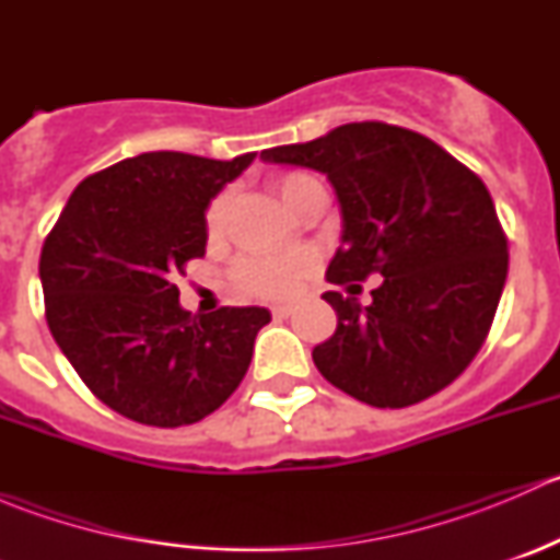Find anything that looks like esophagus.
<instances>
[{"instance_id": "1", "label": "esophagus", "mask_w": 560, "mask_h": 560, "mask_svg": "<svg viewBox=\"0 0 560 560\" xmlns=\"http://www.w3.org/2000/svg\"><path fill=\"white\" fill-rule=\"evenodd\" d=\"M290 314H292V306H276L273 308L276 319H284V316H290Z\"/></svg>"}]
</instances>
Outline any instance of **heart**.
Instances as JSON below:
<instances>
[{"label":"heart","instance_id":"b5f03b06","mask_svg":"<svg viewBox=\"0 0 560 560\" xmlns=\"http://www.w3.org/2000/svg\"><path fill=\"white\" fill-rule=\"evenodd\" d=\"M273 189L290 211H298L306 202V197L322 186L306 173H284L273 180ZM224 217H228V197L219 195L213 197L206 211L208 233H219ZM312 265L314 257L306 248H295V252L287 254H252L235 265V281L248 295L265 298V301H284V298L295 295Z\"/></svg>","mask_w":560,"mask_h":560}]
</instances>
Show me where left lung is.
Here are the masks:
<instances>
[{"instance_id": "obj_1", "label": "left lung", "mask_w": 560, "mask_h": 560, "mask_svg": "<svg viewBox=\"0 0 560 560\" xmlns=\"http://www.w3.org/2000/svg\"><path fill=\"white\" fill-rule=\"evenodd\" d=\"M262 160L314 167L341 202L343 235L330 284L359 291L386 279L375 303L325 292L338 327L312 358L332 387L376 409H404L453 385L488 338L510 252L493 197L477 173L431 138L385 121H354Z\"/></svg>"}]
</instances>
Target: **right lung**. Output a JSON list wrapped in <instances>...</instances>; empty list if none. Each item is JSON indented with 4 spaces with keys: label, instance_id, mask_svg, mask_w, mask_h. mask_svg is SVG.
I'll return each instance as SVG.
<instances>
[{
    "label": "right lung",
    "instance_id": "obj_1",
    "mask_svg": "<svg viewBox=\"0 0 560 560\" xmlns=\"http://www.w3.org/2000/svg\"><path fill=\"white\" fill-rule=\"evenodd\" d=\"M254 154L230 162L149 151L89 175L39 254L50 336L118 415L180 428L244 382L265 308L184 312L175 279L206 254V208Z\"/></svg>",
    "mask_w": 560,
    "mask_h": 560
}]
</instances>
